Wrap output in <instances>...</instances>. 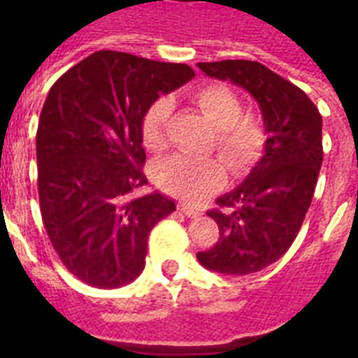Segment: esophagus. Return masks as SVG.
<instances>
[{
	"label": "esophagus",
	"instance_id": "esophagus-1",
	"mask_svg": "<svg viewBox=\"0 0 358 358\" xmlns=\"http://www.w3.org/2000/svg\"><path fill=\"white\" fill-rule=\"evenodd\" d=\"M179 210H181L182 213L189 218L199 217V215H201V210H197V208H194V206H189V204H179Z\"/></svg>",
	"mask_w": 358,
	"mask_h": 358
}]
</instances>
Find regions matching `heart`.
<instances>
[{
  "label": "heart",
  "mask_w": 358,
  "mask_h": 358,
  "mask_svg": "<svg viewBox=\"0 0 358 358\" xmlns=\"http://www.w3.org/2000/svg\"><path fill=\"white\" fill-rule=\"evenodd\" d=\"M201 113L217 131V150L236 176L251 170L264 156L267 145L265 125L258 116L243 115L238 94L224 84H208L192 96ZM172 100L159 96L148 106L141 120V141L150 152L169 147ZM156 182L166 194L186 202H201L222 188L226 166L220 159H194L172 156L157 164Z\"/></svg>",
  "instance_id": "1"
}]
</instances>
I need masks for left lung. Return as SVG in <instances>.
I'll list each match as a JSON object with an SVG mask.
<instances>
[{
    "instance_id": "obj_1",
    "label": "left lung",
    "mask_w": 358,
    "mask_h": 358,
    "mask_svg": "<svg viewBox=\"0 0 358 358\" xmlns=\"http://www.w3.org/2000/svg\"><path fill=\"white\" fill-rule=\"evenodd\" d=\"M208 77L229 80L256 98L264 116L265 154L238 188L208 211L218 240L197 260L233 276L258 273L289 251L314 197L322 163V118L292 82L256 61L199 62Z\"/></svg>"
}]
</instances>
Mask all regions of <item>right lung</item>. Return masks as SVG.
Here are the masks:
<instances>
[{
	"label": "right lung",
	"instance_id": "1",
	"mask_svg": "<svg viewBox=\"0 0 358 358\" xmlns=\"http://www.w3.org/2000/svg\"><path fill=\"white\" fill-rule=\"evenodd\" d=\"M186 64L100 50L52 85L37 127L43 224L64 267L96 289L140 276L152 227L176 211L147 185L145 110L194 78Z\"/></svg>",
	"mask_w": 358,
	"mask_h": 358
}]
</instances>
